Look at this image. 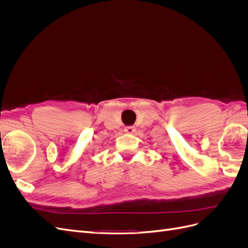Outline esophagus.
<instances>
[{
    "label": "esophagus",
    "instance_id": "obj_1",
    "mask_svg": "<svg viewBox=\"0 0 248 248\" xmlns=\"http://www.w3.org/2000/svg\"><path fill=\"white\" fill-rule=\"evenodd\" d=\"M124 130L127 133H133L134 131H136V127H134V126H127V127H125Z\"/></svg>",
    "mask_w": 248,
    "mask_h": 248
}]
</instances>
